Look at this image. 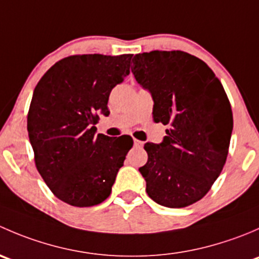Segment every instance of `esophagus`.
I'll return each mask as SVG.
<instances>
[{"instance_id": "esophagus-1", "label": "esophagus", "mask_w": 259, "mask_h": 259, "mask_svg": "<svg viewBox=\"0 0 259 259\" xmlns=\"http://www.w3.org/2000/svg\"><path fill=\"white\" fill-rule=\"evenodd\" d=\"M143 145H144V143L140 142V140H138V139H134V146H138V148H142Z\"/></svg>"}]
</instances>
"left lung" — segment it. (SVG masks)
I'll list each match as a JSON object with an SVG mask.
<instances>
[{
	"instance_id": "obj_1",
	"label": "left lung",
	"mask_w": 259,
	"mask_h": 259,
	"mask_svg": "<svg viewBox=\"0 0 259 259\" xmlns=\"http://www.w3.org/2000/svg\"><path fill=\"white\" fill-rule=\"evenodd\" d=\"M133 62L135 80L153 98L154 121L169 125L160 144L144 145L146 193L163 207H188L209 192L226 164L231 104L210 67L193 55L155 50Z\"/></svg>"
}]
</instances>
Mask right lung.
<instances>
[{
  "mask_svg": "<svg viewBox=\"0 0 259 259\" xmlns=\"http://www.w3.org/2000/svg\"><path fill=\"white\" fill-rule=\"evenodd\" d=\"M133 55H74L41 77L27 115L38 173L62 202L91 207L110 195L133 146L130 137L96 135L99 115L108 116L113 88L130 74Z\"/></svg>",
  "mask_w": 259,
  "mask_h": 259,
  "instance_id": "right-lung-1",
  "label": "right lung"
}]
</instances>
